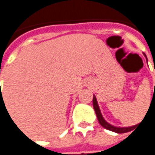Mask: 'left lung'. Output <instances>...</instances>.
<instances>
[{
    "label": "left lung",
    "instance_id": "obj_1",
    "mask_svg": "<svg viewBox=\"0 0 155 155\" xmlns=\"http://www.w3.org/2000/svg\"><path fill=\"white\" fill-rule=\"evenodd\" d=\"M144 56L147 59V56L145 54H143ZM93 105H94V111L96 113V116H97V118H98V120L100 122V124L104 127L107 130H110V131H112L114 133H128L130 131H132L133 129H135L136 126L137 125H135V126H133V127H115V126H112L111 124H110L109 122H107L106 120H104V117L102 116L101 112H100V107H99V104H98V102H97V100H96L95 95H94V98H93Z\"/></svg>",
    "mask_w": 155,
    "mask_h": 155
}]
</instances>
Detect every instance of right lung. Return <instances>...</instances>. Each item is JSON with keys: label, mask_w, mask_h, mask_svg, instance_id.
Returning a JSON list of instances; mask_svg holds the SVG:
<instances>
[{"label": "right lung", "mask_w": 155, "mask_h": 155, "mask_svg": "<svg viewBox=\"0 0 155 155\" xmlns=\"http://www.w3.org/2000/svg\"><path fill=\"white\" fill-rule=\"evenodd\" d=\"M2 100H3V99H2Z\"/></svg>", "instance_id": "right-lung-1"}]
</instances>
